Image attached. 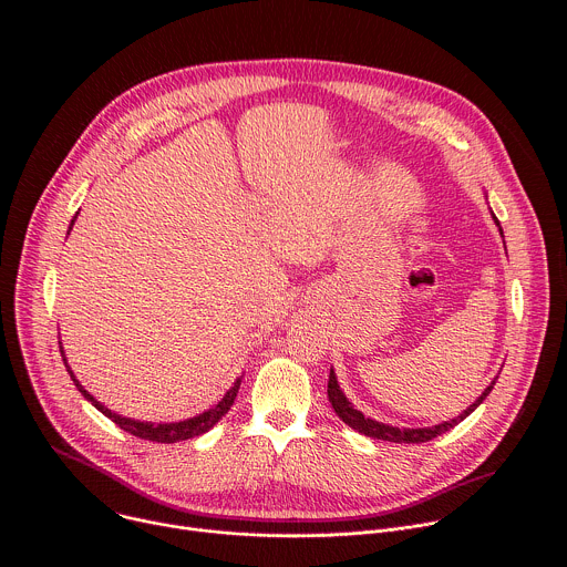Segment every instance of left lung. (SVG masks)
Segmentation results:
<instances>
[{
  "label": "left lung",
  "mask_w": 567,
  "mask_h": 567,
  "mask_svg": "<svg viewBox=\"0 0 567 567\" xmlns=\"http://www.w3.org/2000/svg\"><path fill=\"white\" fill-rule=\"evenodd\" d=\"M494 215V213H492ZM494 221L498 224V228H501V221L496 219V215H494ZM501 235H503V228H501ZM498 379V377H496ZM496 379L484 388V392L471 403V406L462 413V415H457L455 420H451V422H442V424H437V426H424V429H399V426H390V424H383V422H377V420H370V417H365L361 411H357L354 406H352V401L346 396V392L341 390V385H339V381H337V374H334V368H330V381H328V396H330V403H332V409H334V413L350 426V429H354V431H359L361 435H368V437H374V440H383V442H396V444H401V442H406V444H420V442H429V440H433V437H437V435H442V433H446L449 429H453V426H457L462 420H466L480 403L487 399V394L492 392V388L496 385Z\"/></svg>",
  "instance_id": "left-lung-1"
}]
</instances>
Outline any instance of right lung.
I'll use <instances>...</instances> for the list:
<instances>
[{
	"mask_svg": "<svg viewBox=\"0 0 567 567\" xmlns=\"http://www.w3.org/2000/svg\"><path fill=\"white\" fill-rule=\"evenodd\" d=\"M75 217H78V213L73 215L71 224H69V230H71ZM58 343H60V341H58ZM60 354H62L64 368H66V372H69V377H71V381H73V385H75L80 392H83V396H85L87 401H92V406H96L105 417H110L116 426H121V429L127 431L130 435H136V437H141V440H150V442H161V444H175V442H184V440H190V437H197V435L208 433V431L230 411L233 401H235V396H237V390H239V383H241V377H237L235 383H233V388L215 403V406L208 409V411H204V413H199L197 417H190V420H184V422H171V424H154V422H141V420H132V417H123V415L112 413L107 406H103V403H101L94 394H90V392L85 390L83 383H80V381L75 379L73 370H71L69 363H66V357H64V348H62V346H60Z\"/></svg>",
	"mask_w": 567,
	"mask_h": 567,
	"instance_id": "obj_1",
	"label": "right lung"
}]
</instances>
